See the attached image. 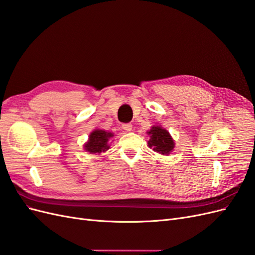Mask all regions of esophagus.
<instances>
[{
	"mask_svg": "<svg viewBox=\"0 0 255 255\" xmlns=\"http://www.w3.org/2000/svg\"><path fill=\"white\" fill-rule=\"evenodd\" d=\"M132 128H133V126L130 125V123H125V125L122 126V128L126 130V132H130V130H132Z\"/></svg>",
	"mask_w": 255,
	"mask_h": 255,
	"instance_id": "obj_1",
	"label": "esophagus"
}]
</instances>
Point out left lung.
I'll use <instances>...</instances> for the list:
<instances>
[{
  "label": "left lung",
  "mask_w": 255,
  "mask_h": 255,
  "mask_svg": "<svg viewBox=\"0 0 255 255\" xmlns=\"http://www.w3.org/2000/svg\"><path fill=\"white\" fill-rule=\"evenodd\" d=\"M148 135L150 136V140L148 145L154 151L163 154V155H169L174 148V140L168 130L160 126L152 127L148 130Z\"/></svg>",
  "instance_id": "obj_1"
}]
</instances>
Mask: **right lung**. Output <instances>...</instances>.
I'll list each match as a JSON object with an SVG mask.
<instances>
[{"label":"right lung","instance_id":"obj_1","mask_svg":"<svg viewBox=\"0 0 255 255\" xmlns=\"http://www.w3.org/2000/svg\"><path fill=\"white\" fill-rule=\"evenodd\" d=\"M114 136L113 133L106 130L96 128L89 135L88 141L84 144L85 151L91 154H100L110 149L109 140Z\"/></svg>","mask_w":255,"mask_h":255}]
</instances>
